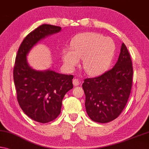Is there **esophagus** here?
Returning a JSON list of instances; mask_svg holds the SVG:
<instances>
[{
  "label": "esophagus",
  "mask_w": 149,
  "mask_h": 149,
  "mask_svg": "<svg viewBox=\"0 0 149 149\" xmlns=\"http://www.w3.org/2000/svg\"><path fill=\"white\" fill-rule=\"evenodd\" d=\"M73 84H74V86H78V85L79 84V79H76V78H75V79H73Z\"/></svg>",
  "instance_id": "esophagus-1"
}]
</instances>
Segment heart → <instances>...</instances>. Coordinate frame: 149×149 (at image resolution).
Segmentation results:
<instances>
[{
  "label": "heart",
  "instance_id": "heart-1",
  "mask_svg": "<svg viewBox=\"0 0 149 149\" xmlns=\"http://www.w3.org/2000/svg\"><path fill=\"white\" fill-rule=\"evenodd\" d=\"M71 49H63L62 60L65 64L74 69L83 59V68L87 74L97 75L107 70L111 62L115 44L109 37L96 32L79 34L71 43Z\"/></svg>",
  "mask_w": 149,
  "mask_h": 149
}]
</instances>
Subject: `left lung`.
<instances>
[{
    "label": "left lung",
    "mask_w": 149,
    "mask_h": 149,
    "mask_svg": "<svg viewBox=\"0 0 149 149\" xmlns=\"http://www.w3.org/2000/svg\"><path fill=\"white\" fill-rule=\"evenodd\" d=\"M133 74L131 56L123 43L117 62L111 69L100 76L84 79L85 106L92 121L105 123L121 114L131 93Z\"/></svg>",
    "instance_id": "8db88e82"
}]
</instances>
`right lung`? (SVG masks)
<instances>
[{
  "label": "right lung",
  "mask_w": 149,
  "mask_h": 149,
  "mask_svg": "<svg viewBox=\"0 0 149 149\" xmlns=\"http://www.w3.org/2000/svg\"><path fill=\"white\" fill-rule=\"evenodd\" d=\"M61 30L60 26L42 24L28 34L19 47L14 67V82L20 107L27 116L42 123L53 121L60 115L63 97L73 88L74 76L50 69L35 70L28 64L27 56L42 39Z\"/></svg>",
  "instance_id": "1"
}]
</instances>
